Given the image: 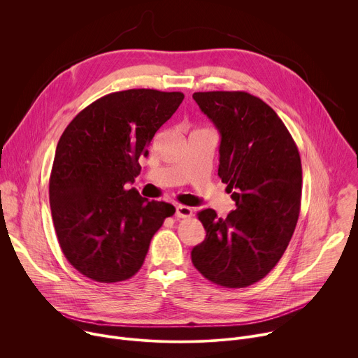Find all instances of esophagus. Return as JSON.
Instances as JSON below:
<instances>
[{
  "instance_id": "34e87169",
  "label": "esophagus",
  "mask_w": 358,
  "mask_h": 358,
  "mask_svg": "<svg viewBox=\"0 0 358 358\" xmlns=\"http://www.w3.org/2000/svg\"><path fill=\"white\" fill-rule=\"evenodd\" d=\"M176 217L177 218H189V217H192V210L187 206H177L176 207Z\"/></svg>"
}]
</instances>
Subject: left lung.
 I'll use <instances>...</instances> for the list:
<instances>
[{
    "label": "left lung",
    "instance_id": "left-lung-1",
    "mask_svg": "<svg viewBox=\"0 0 358 358\" xmlns=\"http://www.w3.org/2000/svg\"><path fill=\"white\" fill-rule=\"evenodd\" d=\"M201 112L221 134L218 176L235 201L225 220H198L207 236L191 250L198 272L224 287H246L279 262L294 232L301 198L299 150L276 112L246 92H196Z\"/></svg>",
    "mask_w": 358,
    "mask_h": 358
}]
</instances>
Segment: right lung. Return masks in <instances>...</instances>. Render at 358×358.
<instances>
[{"label": "right lung", "mask_w": 358, "mask_h": 358, "mask_svg": "<svg viewBox=\"0 0 358 358\" xmlns=\"http://www.w3.org/2000/svg\"><path fill=\"white\" fill-rule=\"evenodd\" d=\"M181 92L130 89L97 99L65 129L49 178L59 246L86 278L115 283L141 268L150 241L176 208L126 189L140 174L156 131L181 105Z\"/></svg>", "instance_id": "1"}]
</instances>
